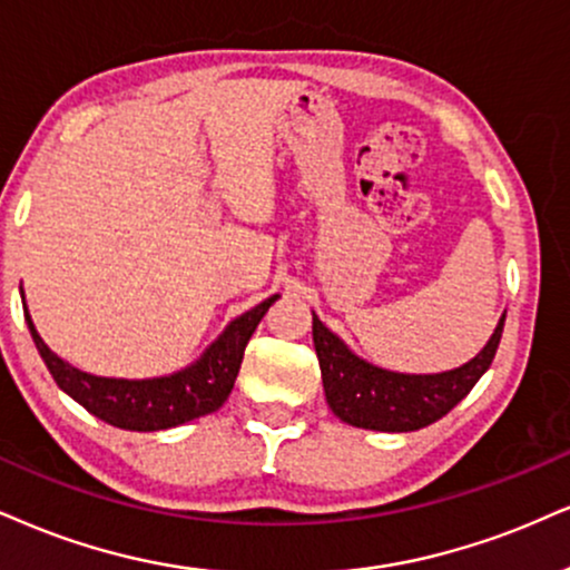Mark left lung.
Instances as JSON below:
<instances>
[{"label":"left lung","instance_id":"1","mask_svg":"<svg viewBox=\"0 0 570 570\" xmlns=\"http://www.w3.org/2000/svg\"><path fill=\"white\" fill-rule=\"evenodd\" d=\"M502 330L504 314L487 346L470 362L446 372H433V375H410V372L377 367L356 356L312 312L314 348H317L330 410L338 414L343 423L385 433L420 431L454 410L489 370L500 348Z\"/></svg>","mask_w":570,"mask_h":570}]
</instances>
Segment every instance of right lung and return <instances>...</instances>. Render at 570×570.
Listing matches in <instances>:
<instances>
[{"mask_svg":"<svg viewBox=\"0 0 570 570\" xmlns=\"http://www.w3.org/2000/svg\"><path fill=\"white\" fill-rule=\"evenodd\" d=\"M20 296H23V287H20ZM277 298L279 296L266 298L258 306H253L250 312L232 320L222 330L219 338L210 343L198 360L187 364L185 370L160 377H145V381L100 377L73 367L41 341L31 314H28V306H23V312L41 360L52 372L55 383L73 402H79L83 410L105 420L108 425L124 428V431L150 433L206 417V414L216 412L227 402L253 330L258 327V322Z\"/></svg>","mask_w":570,"mask_h":570,"instance_id":"add662e5","label":"right lung"}]
</instances>
